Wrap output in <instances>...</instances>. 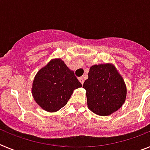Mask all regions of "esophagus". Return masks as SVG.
Listing matches in <instances>:
<instances>
[{
    "label": "esophagus",
    "instance_id": "1",
    "mask_svg": "<svg viewBox=\"0 0 150 150\" xmlns=\"http://www.w3.org/2000/svg\"><path fill=\"white\" fill-rule=\"evenodd\" d=\"M79 82H81L82 84H83V83H84V77L79 78Z\"/></svg>",
    "mask_w": 150,
    "mask_h": 150
}]
</instances>
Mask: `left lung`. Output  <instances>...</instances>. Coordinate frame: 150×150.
Instances as JSON below:
<instances>
[{
    "instance_id": "obj_1",
    "label": "left lung",
    "mask_w": 150,
    "mask_h": 150,
    "mask_svg": "<svg viewBox=\"0 0 150 150\" xmlns=\"http://www.w3.org/2000/svg\"><path fill=\"white\" fill-rule=\"evenodd\" d=\"M85 81L87 105L92 112L107 116L117 111L125 101L127 89L123 78L113 64L92 66Z\"/></svg>"
}]
</instances>
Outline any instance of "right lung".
<instances>
[{"label":"right lung","mask_w":150,"mask_h":150,"mask_svg":"<svg viewBox=\"0 0 150 150\" xmlns=\"http://www.w3.org/2000/svg\"><path fill=\"white\" fill-rule=\"evenodd\" d=\"M81 86L74 71L62 60L53 59L36 75L32 93L40 107L55 112L67 104L74 89Z\"/></svg>","instance_id":"obj_1"}]
</instances>
